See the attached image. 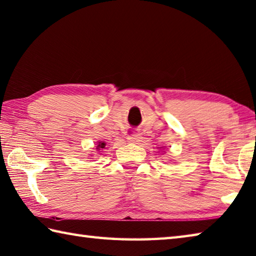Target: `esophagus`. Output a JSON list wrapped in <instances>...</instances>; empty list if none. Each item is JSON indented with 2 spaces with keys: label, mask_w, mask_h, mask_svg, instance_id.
<instances>
[{
  "label": "esophagus",
  "mask_w": 256,
  "mask_h": 256,
  "mask_svg": "<svg viewBox=\"0 0 256 256\" xmlns=\"http://www.w3.org/2000/svg\"><path fill=\"white\" fill-rule=\"evenodd\" d=\"M141 138L138 136V135L135 133V132H132L131 134L128 135V142H132V143H138V142H140L141 141V140H140Z\"/></svg>",
  "instance_id": "esophagus-1"
}]
</instances>
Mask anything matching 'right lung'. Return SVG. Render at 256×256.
<instances>
[{
    "label": "right lung",
    "mask_w": 256,
    "mask_h": 256,
    "mask_svg": "<svg viewBox=\"0 0 256 256\" xmlns=\"http://www.w3.org/2000/svg\"><path fill=\"white\" fill-rule=\"evenodd\" d=\"M105 148V143L104 142H98L96 148L98 150H101V148Z\"/></svg>",
    "instance_id": "1"
}]
</instances>
